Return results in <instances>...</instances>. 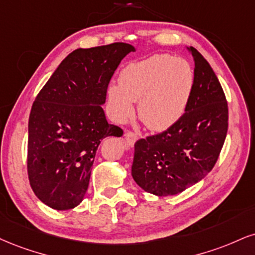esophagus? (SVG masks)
I'll return each mask as SVG.
<instances>
[{
	"mask_svg": "<svg viewBox=\"0 0 255 255\" xmlns=\"http://www.w3.org/2000/svg\"><path fill=\"white\" fill-rule=\"evenodd\" d=\"M125 137H126V141H127V143L129 146H133L134 143H135V141L137 140V135L135 133H133V131H126Z\"/></svg>",
	"mask_w": 255,
	"mask_h": 255,
	"instance_id": "34e87169",
	"label": "esophagus"
}]
</instances>
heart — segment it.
<instances>
[{
    "label": "heart",
    "instance_id": "1",
    "mask_svg": "<svg viewBox=\"0 0 255 255\" xmlns=\"http://www.w3.org/2000/svg\"><path fill=\"white\" fill-rule=\"evenodd\" d=\"M195 83L191 64L184 58L161 53L129 64L120 75V85L108 89V102L116 121L137 114L149 129L172 127L185 113Z\"/></svg>",
    "mask_w": 255,
    "mask_h": 255
}]
</instances>
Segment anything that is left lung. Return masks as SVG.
Instances as JSON below:
<instances>
[{
  "instance_id": "1",
  "label": "left lung",
  "mask_w": 255,
  "mask_h": 255,
  "mask_svg": "<svg viewBox=\"0 0 255 255\" xmlns=\"http://www.w3.org/2000/svg\"><path fill=\"white\" fill-rule=\"evenodd\" d=\"M195 83L185 113L162 133L137 140L131 176L141 189L172 196L198 183L213 170L228 130V104L215 72L190 46Z\"/></svg>"
}]
</instances>
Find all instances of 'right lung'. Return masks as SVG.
<instances>
[{"label": "right lung", "mask_w": 255, "mask_h": 255, "mask_svg": "<svg viewBox=\"0 0 255 255\" xmlns=\"http://www.w3.org/2000/svg\"><path fill=\"white\" fill-rule=\"evenodd\" d=\"M134 51L125 42L77 48L36 96L28 121L27 171L35 196L52 209L81 203L101 141L124 134L108 124L102 106L115 70Z\"/></svg>", "instance_id": "add662e5"}]
</instances>
